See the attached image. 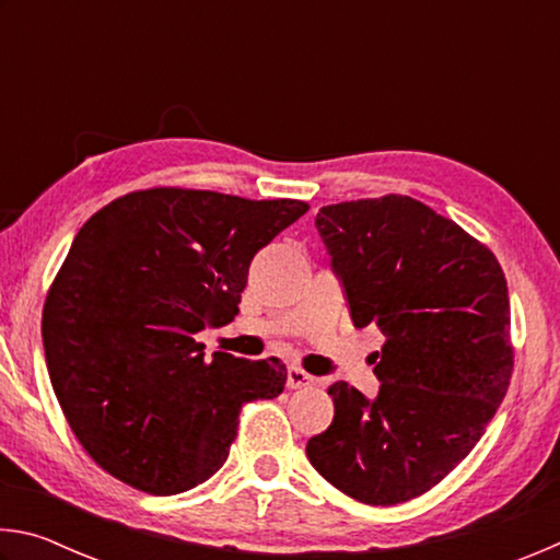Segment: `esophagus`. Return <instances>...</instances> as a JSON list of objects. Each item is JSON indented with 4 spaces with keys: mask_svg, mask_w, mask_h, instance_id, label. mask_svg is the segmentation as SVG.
Here are the masks:
<instances>
[{
    "mask_svg": "<svg viewBox=\"0 0 560 560\" xmlns=\"http://www.w3.org/2000/svg\"><path fill=\"white\" fill-rule=\"evenodd\" d=\"M314 383L316 381L306 371H301V368H289V373H287V387H289V390H301V387H308V385H314Z\"/></svg>",
    "mask_w": 560,
    "mask_h": 560,
    "instance_id": "esophagus-1",
    "label": "esophagus"
}]
</instances>
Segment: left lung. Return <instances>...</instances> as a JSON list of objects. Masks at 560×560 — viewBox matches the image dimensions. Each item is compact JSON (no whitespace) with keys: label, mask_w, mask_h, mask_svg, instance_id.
Masks as SVG:
<instances>
[{"label":"left lung","mask_w":560,"mask_h":560,"mask_svg":"<svg viewBox=\"0 0 560 560\" xmlns=\"http://www.w3.org/2000/svg\"><path fill=\"white\" fill-rule=\"evenodd\" d=\"M316 226L355 328L385 336L375 400L346 381L311 438L316 471L346 497L393 506L438 487L485 434L514 371L506 277L487 244L407 195L320 207Z\"/></svg>","instance_id":"8db88e82"}]
</instances>
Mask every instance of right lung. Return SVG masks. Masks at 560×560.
<instances>
[{"instance_id":"right-lung-1","label":"right lung","mask_w":560,"mask_h":560,"mask_svg":"<svg viewBox=\"0 0 560 560\" xmlns=\"http://www.w3.org/2000/svg\"><path fill=\"white\" fill-rule=\"evenodd\" d=\"M306 212L301 200L150 187L81 226L42 338L66 422L110 477L155 497L202 485L242 407L283 393L279 358L205 360L195 334L234 320L254 254Z\"/></svg>"}]
</instances>
